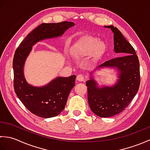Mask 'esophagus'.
I'll return each mask as SVG.
<instances>
[{"label":"esophagus","mask_w":150,"mask_h":150,"mask_svg":"<svg viewBox=\"0 0 150 150\" xmlns=\"http://www.w3.org/2000/svg\"><path fill=\"white\" fill-rule=\"evenodd\" d=\"M77 80L78 81H84V76L81 75V74H79L77 76Z\"/></svg>","instance_id":"esophagus-1"}]
</instances>
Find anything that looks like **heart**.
Instances as JSON below:
<instances>
[{"label":"heart","mask_w":150,"mask_h":150,"mask_svg":"<svg viewBox=\"0 0 150 150\" xmlns=\"http://www.w3.org/2000/svg\"><path fill=\"white\" fill-rule=\"evenodd\" d=\"M107 47L97 37L84 36L79 39L71 47V53L75 58L81 59L93 55L98 59L106 52Z\"/></svg>","instance_id":"b5f03b06"}]
</instances>
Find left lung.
Listing matches in <instances>:
<instances>
[{
    "label": "left lung",
    "mask_w": 150,
    "mask_h": 150,
    "mask_svg": "<svg viewBox=\"0 0 150 150\" xmlns=\"http://www.w3.org/2000/svg\"><path fill=\"white\" fill-rule=\"evenodd\" d=\"M104 27L110 28L113 33L114 52L126 55L108 60L97 69L116 68L119 71V79L113 86L98 87L92 77L86 84L91 111L98 117H110L122 112L128 106L138 92L141 78L139 61L134 48L116 27Z\"/></svg>",
    "instance_id": "1"
}]
</instances>
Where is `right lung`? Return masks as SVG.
<instances>
[{"label": "right lung", "mask_w": 150, "mask_h": 150, "mask_svg": "<svg viewBox=\"0 0 150 150\" xmlns=\"http://www.w3.org/2000/svg\"><path fill=\"white\" fill-rule=\"evenodd\" d=\"M74 25V22L68 21L41 24L28 35L15 51L13 60L15 93L24 106L37 116L50 118L61 113L69 92L75 86L76 76L57 77L44 86H33L25 79V61L35 44L40 40L61 36Z\"/></svg>", "instance_id": "right-lung-1"}]
</instances>
